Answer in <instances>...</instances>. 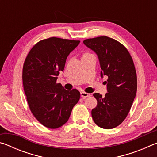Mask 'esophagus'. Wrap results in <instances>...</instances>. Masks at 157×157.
<instances>
[{
	"instance_id": "1",
	"label": "esophagus",
	"mask_w": 157,
	"mask_h": 157,
	"mask_svg": "<svg viewBox=\"0 0 157 157\" xmlns=\"http://www.w3.org/2000/svg\"><path fill=\"white\" fill-rule=\"evenodd\" d=\"M80 95H81V96L83 98H86L87 97H89L90 95H91L89 94H88V93H86V92H84V91H82L80 93Z\"/></svg>"
}]
</instances>
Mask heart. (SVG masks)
<instances>
[{
	"label": "heart",
	"mask_w": 157,
	"mask_h": 157,
	"mask_svg": "<svg viewBox=\"0 0 157 157\" xmlns=\"http://www.w3.org/2000/svg\"><path fill=\"white\" fill-rule=\"evenodd\" d=\"M91 55V54H90V53H88V52H85L83 54V56H82V57H85V56H87V55Z\"/></svg>",
	"instance_id": "heart-1"
}]
</instances>
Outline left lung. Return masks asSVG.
<instances>
[{
  "mask_svg": "<svg viewBox=\"0 0 157 157\" xmlns=\"http://www.w3.org/2000/svg\"><path fill=\"white\" fill-rule=\"evenodd\" d=\"M85 46L96 53L101 77H108L107 93H95L98 105L91 111L94 123L103 129H113L125 119L137 91V77L133 59L120 42L108 36L86 39Z\"/></svg>",
  "mask_w": 157,
  "mask_h": 157,
  "instance_id": "8db88e82",
  "label": "left lung"
}]
</instances>
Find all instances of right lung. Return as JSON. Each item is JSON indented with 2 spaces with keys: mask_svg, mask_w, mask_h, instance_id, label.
Segmentation results:
<instances>
[{
  "mask_svg": "<svg viewBox=\"0 0 157 157\" xmlns=\"http://www.w3.org/2000/svg\"><path fill=\"white\" fill-rule=\"evenodd\" d=\"M79 42L50 37L34 45L25 58L22 78L29 107L36 120L48 128L64 124L80 98L77 89L68 91L56 82L68 55Z\"/></svg>",
  "mask_w": 157,
  "mask_h": 157,
  "instance_id": "right-lung-1",
  "label": "right lung"
}]
</instances>
